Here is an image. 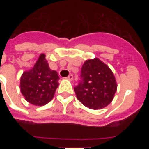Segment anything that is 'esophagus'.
I'll return each instance as SVG.
<instances>
[{
    "label": "esophagus",
    "instance_id": "esophagus-1",
    "mask_svg": "<svg viewBox=\"0 0 149 149\" xmlns=\"http://www.w3.org/2000/svg\"><path fill=\"white\" fill-rule=\"evenodd\" d=\"M67 78H68V80H69V81H72V80H73V75H72V74H70L68 76V77H67Z\"/></svg>",
    "mask_w": 149,
    "mask_h": 149
}]
</instances>
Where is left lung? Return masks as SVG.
I'll list each match as a JSON object with an SVG mask.
<instances>
[{"label":"left lung","instance_id":"8db88e82","mask_svg":"<svg viewBox=\"0 0 149 149\" xmlns=\"http://www.w3.org/2000/svg\"><path fill=\"white\" fill-rule=\"evenodd\" d=\"M81 79L74 90L84 106L98 110L111 103L117 84L113 73L105 63L98 58L86 60L81 68Z\"/></svg>","mask_w":149,"mask_h":149}]
</instances>
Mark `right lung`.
<instances>
[{
    "mask_svg": "<svg viewBox=\"0 0 149 149\" xmlns=\"http://www.w3.org/2000/svg\"><path fill=\"white\" fill-rule=\"evenodd\" d=\"M59 80L57 72L50 68L45 54H41L33 68L22 74L21 92L29 103L42 106L54 98Z\"/></svg>",
    "mask_w": 149,
    "mask_h": 149,
    "instance_id": "add662e5",
    "label": "right lung"
}]
</instances>
